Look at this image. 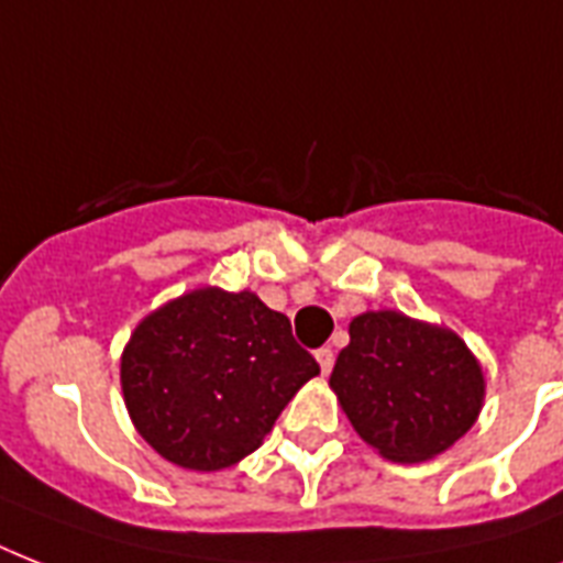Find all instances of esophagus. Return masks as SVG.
<instances>
[{
    "mask_svg": "<svg viewBox=\"0 0 563 563\" xmlns=\"http://www.w3.org/2000/svg\"><path fill=\"white\" fill-rule=\"evenodd\" d=\"M316 360H318V365H321V374H330V371H333L335 356L330 347H321V351H316Z\"/></svg>",
    "mask_w": 563,
    "mask_h": 563,
    "instance_id": "1",
    "label": "esophagus"
}]
</instances>
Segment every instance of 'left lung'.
I'll return each mask as SVG.
<instances>
[{
  "mask_svg": "<svg viewBox=\"0 0 563 563\" xmlns=\"http://www.w3.org/2000/svg\"><path fill=\"white\" fill-rule=\"evenodd\" d=\"M330 388L365 444L388 462L415 464L476 423L485 376L453 330L383 309L353 318Z\"/></svg>",
  "mask_w": 563,
  "mask_h": 563,
  "instance_id": "left-lung-1",
  "label": "left lung"
}]
</instances>
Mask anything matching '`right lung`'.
<instances>
[{
    "mask_svg": "<svg viewBox=\"0 0 563 563\" xmlns=\"http://www.w3.org/2000/svg\"><path fill=\"white\" fill-rule=\"evenodd\" d=\"M318 371L283 312L254 291L203 286L136 324L122 394L136 432L166 462L210 473L254 453Z\"/></svg>",
    "mask_w": 563,
    "mask_h": 563,
    "instance_id": "1",
    "label": "right lung"
}]
</instances>
